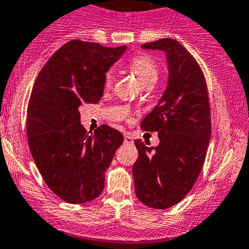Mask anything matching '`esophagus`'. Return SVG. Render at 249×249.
Wrapping results in <instances>:
<instances>
[{
  "instance_id": "obj_1",
  "label": "esophagus",
  "mask_w": 249,
  "mask_h": 249,
  "mask_svg": "<svg viewBox=\"0 0 249 249\" xmlns=\"http://www.w3.org/2000/svg\"><path fill=\"white\" fill-rule=\"evenodd\" d=\"M132 141H134L132 136L130 135V134H125V135H124V142L125 143H132Z\"/></svg>"
}]
</instances>
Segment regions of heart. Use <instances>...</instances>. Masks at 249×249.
<instances>
[{
  "label": "heart",
  "instance_id": "obj_1",
  "mask_svg": "<svg viewBox=\"0 0 249 249\" xmlns=\"http://www.w3.org/2000/svg\"><path fill=\"white\" fill-rule=\"evenodd\" d=\"M129 66L131 71L138 76L142 85L155 83L159 77V66L156 61L146 54H138L132 56L129 61ZM114 82V72L111 70L107 71L104 75V86L110 87Z\"/></svg>",
  "mask_w": 249,
  "mask_h": 249
}]
</instances>
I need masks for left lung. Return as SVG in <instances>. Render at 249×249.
Returning <instances> with one entry per match:
<instances>
[{
    "mask_svg": "<svg viewBox=\"0 0 249 249\" xmlns=\"http://www.w3.org/2000/svg\"><path fill=\"white\" fill-rule=\"evenodd\" d=\"M142 48L166 53L169 75L159 104L141 123L159 132L160 145L135 140L132 174L139 200L162 210L183 200L200 174L211 136L210 104L203 71L182 44L167 38Z\"/></svg>",
    "mask_w": 249,
    "mask_h": 249,
    "instance_id": "obj_1",
    "label": "left lung"
}]
</instances>
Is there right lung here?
Returning a JSON list of instances; mask_svg holds the SVG:
<instances>
[{"label": "right lung", "instance_id": "1", "mask_svg": "<svg viewBox=\"0 0 249 249\" xmlns=\"http://www.w3.org/2000/svg\"><path fill=\"white\" fill-rule=\"evenodd\" d=\"M126 46L71 40L48 60L34 83L27 110L30 153L44 182L70 204L98 198L104 173L124 141L120 131L102 125L88 132L80 106L98 103L104 75Z\"/></svg>", "mask_w": 249, "mask_h": 249}]
</instances>
